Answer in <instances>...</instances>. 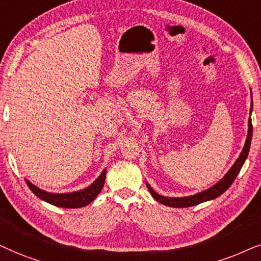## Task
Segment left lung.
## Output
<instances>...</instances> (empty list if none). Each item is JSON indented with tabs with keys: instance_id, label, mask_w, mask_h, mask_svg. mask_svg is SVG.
Returning <instances> with one entry per match:
<instances>
[{
	"instance_id": "1",
	"label": "left lung",
	"mask_w": 261,
	"mask_h": 261,
	"mask_svg": "<svg viewBox=\"0 0 261 261\" xmlns=\"http://www.w3.org/2000/svg\"><path fill=\"white\" fill-rule=\"evenodd\" d=\"M253 107V100H252V106H251V111ZM252 133H253V126H252V120L251 118L248 119V135H247V140H246L245 147L242 149L241 154H240L239 159L236 160L234 165L230 169H229L227 174H225L223 178H222L220 181H218L216 185H214L213 187H210L209 190L203 191V192L193 194V196L190 197H179V198H171V197H163L161 194L156 193L154 190L151 189L150 185L147 182V187L149 190V192L151 193V196L155 198L159 203L163 204V205L167 206H172V207H189V206H193L197 205V204L203 203V201L206 200H211L215 199V198L220 197L222 193H224L227 191L230 185L234 181L236 176L241 171V167L244 166V163L247 159L248 152H249V148H251V141H252Z\"/></svg>"
}]
</instances>
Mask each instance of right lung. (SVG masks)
<instances>
[{"label":"right lung","instance_id":"add662e5","mask_svg":"<svg viewBox=\"0 0 261 261\" xmlns=\"http://www.w3.org/2000/svg\"><path fill=\"white\" fill-rule=\"evenodd\" d=\"M105 178L106 169H103L99 178L96 179L92 185L87 187V189H83L81 191L72 193H50L46 192V191L38 189L37 186L31 184L29 180H26V182L31 191H32L38 198H40V199L47 201V203H50L52 205L56 206L75 209V207H82L88 205L89 203H92V201L95 199L96 196L100 193V191L102 190L103 184H105Z\"/></svg>","mask_w":261,"mask_h":261}]
</instances>
